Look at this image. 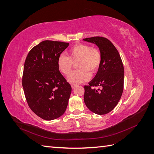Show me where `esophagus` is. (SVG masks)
Returning a JSON list of instances; mask_svg holds the SVG:
<instances>
[{"label":"esophagus","mask_w":154,"mask_h":154,"mask_svg":"<svg viewBox=\"0 0 154 154\" xmlns=\"http://www.w3.org/2000/svg\"><path fill=\"white\" fill-rule=\"evenodd\" d=\"M76 85V84H74V83H72V84H71V87H72V88H74V87H75Z\"/></svg>","instance_id":"1"}]
</instances>
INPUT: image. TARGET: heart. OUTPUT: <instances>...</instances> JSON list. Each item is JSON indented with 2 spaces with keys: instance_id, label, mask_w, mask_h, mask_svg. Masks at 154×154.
Here are the masks:
<instances>
[{
  "instance_id": "heart-1",
  "label": "heart",
  "mask_w": 154,
  "mask_h": 154,
  "mask_svg": "<svg viewBox=\"0 0 154 154\" xmlns=\"http://www.w3.org/2000/svg\"><path fill=\"white\" fill-rule=\"evenodd\" d=\"M68 56L60 54L57 60L58 67L60 71L65 75H68L71 71L73 62L78 63L79 69L74 71L68 76V81L74 84L85 82L89 80L91 74L94 73L100 66L101 54L98 49L92 48L91 45L79 44L70 48Z\"/></svg>"
}]
</instances>
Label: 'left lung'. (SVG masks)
<instances>
[{
  "label": "left lung",
  "mask_w": 154,
  "mask_h": 154,
  "mask_svg": "<svg viewBox=\"0 0 154 154\" xmlns=\"http://www.w3.org/2000/svg\"><path fill=\"white\" fill-rule=\"evenodd\" d=\"M83 40L96 44L101 54V63L94 78L85 85L84 102L96 114L110 112L122 97L124 84V67L118 51L110 40L94 36ZM97 86L96 90L94 87Z\"/></svg>",
  "instance_id": "obj_1"
}]
</instances>
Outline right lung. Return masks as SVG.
<instances>
[{
	"instance_id": "add662e5",
	"label": "right lung",
	"mask_w": 154,
	"mask_h": 154,
	"mask_svg": "<svg viewBox=\"0 0 154 154\" xmlns=\"http://www.w3.org/2000/svg\"><path fill=\"white\" fill-rule=\"evenodd\" d=\"M69 43L44 40L35 46L24 63L22 87L29 108L38 117L53 120L62 116L72 88L60 73L57 60Z\"/></svg>"
}]
</instances>
